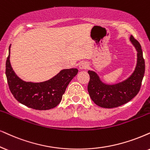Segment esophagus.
I'll use <instances>...</instances> for the list:
<instances>
[{
    "instance_id": "obj_1",
    "label": "esophagus",
    "mask_w": 150,
    "mask_h": 150,
    "mask_svg": "<svg viewBox=\"0 0 150 150\" xmlns=\"http://www.w3.org/2000/svg\"><path fill=\"white\" fill-rule=\"evenodd\" d=\"M88 67V64L86 62H82L79 64V69L81 70L86 69Z\"/></svg>"
}]
</instances>
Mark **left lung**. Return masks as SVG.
Here are the masks:
<instances>
[{
	"mask_svg": "<svg viewBox=\"0 0 150 150\" xmlns=\"http://www.w3.org/2000/svg\"><path fill=\"white\" fill-rule=\"evenodd\" d=\"M130 41L137 50V64L131 76L117 84H106L94 71H88L90 76L88 91L95 104L103 108H115L127 103L135 97L141 89L145 74V60L139 42L132 35Z\"/></svg>",
	"mask_w": 150,
	"mask_h": 150,
	"instance_id": "left-lung-1",
	"label": "left lung"
}]
</instances>
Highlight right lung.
Instances as JSON below:
<instances>
[{
  "mask_svg": "<svg viewBox=\"0 0 150 150\" xmlns=\"http://www.w3.org/2000/svg\"><path fill=\"white\" fill-rule=\"evenodd\" d=\"M10 45L5 74L9 90L15 99L23 105L37 110H48L57 107L61 102L70 81L78 73V70H62L52 79L43 82H26L17 76L11 66Z\"/></svg>",
  "mask_w": 150,
  "mask_h": 150,
  "instance_id": "add662e5",
  "label": "right lung"
}]
</instances>
